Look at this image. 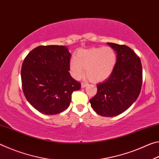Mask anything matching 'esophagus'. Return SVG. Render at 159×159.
Wrapping results in <instances>:
<instances>
[{
  "mask_svg": "<svg viewBox=\"0 0 159 159\" xmlns=\"http://www.w3.org/2000/svg\"><path fill=\"white\" fill-rule=\"evenodd\" d=\"M87 85H88L87 83H85V82H84V83H81V88H85V86Z\"/></svg>",
  "mask_w": 159,
  "mask_h": 159,
  "instance_id": "obj_1",
  "label": "esophagus"
}]
</instances>
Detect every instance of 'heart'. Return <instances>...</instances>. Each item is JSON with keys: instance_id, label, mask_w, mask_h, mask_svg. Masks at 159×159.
I'll return each instance as SVG.
<instances>
[{"instance_id": "heart-1", "label": "heart", "mask_w": 159, "mask_h": 159, "mask_svg": "<svg viewBox=\"0 0 159 159\" xmlns=\"http://www.w3.org/2000/svg\"><path fill=\"white\" fill-rule=\"evenodd\" d=\"M77 61L73 59L70 69L74 78L79 79L86 76L92 81L99 82L107 79L114 71L116 64V54L109 47L94 48L81 50L77 56Z\"/></svg>"}]
</instances>
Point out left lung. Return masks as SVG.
Here are the masks:
<instances>
[{"mask_svg":"<svg viewBox=\"0 0 159 159\" xmlns=\"http://www.w3.org/2000/svg\"><path fill=\"white\" fill-rule=\"evenodd\" d=\"M117 53L114 71L105 81L97 85L98 92L90 99L91 107L102 116L119 115L138 98L142 84V66L136 53L125 45L107 43Z\"/></svg>","mask_w":159,"mask_h":159,"instance_id":"8db88e82","label":"left lung"}]
</instances>
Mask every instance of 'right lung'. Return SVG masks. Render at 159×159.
Instances as JSON below:
<instances>
[{
	"mask_svg": "<svg viewBox=\"0 0 159 159\" xmlns=\"http://www.w3.org/2000/svg\"><path fill=\"white\" fill-rule=\"evenodd\" d=\"M71 54L63 45H40L24 60L21 70L23 93L39 112L57 114L68 108L71 94L80 83L71 76Z\"/></svg>",
	"mask_w": 159,
	"mask_h": 159,
	"instance_id": "right-lung-1",
	"label": "right lung"
}]
</instances>
